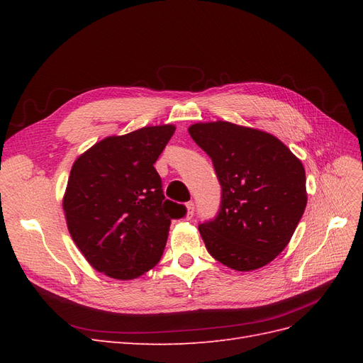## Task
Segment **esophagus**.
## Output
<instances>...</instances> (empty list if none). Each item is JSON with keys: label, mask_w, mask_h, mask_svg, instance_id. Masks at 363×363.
I'll return each mask as SVG.
<instances>
[{"label": "esophagus", "mask_w": 363, "mask_h": 363, "mask_svg": "<svg viewBox=\"0 0 363 363\" xmlns=\"http://www.w3.org/2000/svg\"><path fill=\"white\" fill-rule=\"evenodd\" d=\"M186 208H188V213H186V218H188V219H192L194 212H195V204H194L192 201L186 203Z\"/></svg>", "instance_id": "34e87169"}]
</instances>
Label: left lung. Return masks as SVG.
Here are the masks:
<instances>
[{
  "instance_id": "obj_1",
  "label": "left lung",
  "mask_w": 363,
  "mask_h": 363,
  "mask_svg": "<svg viewBox=\"0 0 363 363\" xmlns=\"http://www.w3.org/2000/svg\"><path fill=\"white\" fill-rule=\"evenodd\" d=\"M189 135L221 184L218 215L199 225L207 251L236 271L268 265L304 213L303 163L276 136L227 121L194 124Z\"/></svg>"
}]
</instances>
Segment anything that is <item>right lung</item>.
Listing matches in <instances>:
<instances>
[{"label": "right lung", "instance_id": "right-lung-1", "mask_svg": "<svg viewBox=\"0 0 363 363\" xmlns=\"http://www.w3.org/2000/svg\"><path fill=\"white\" fill-rule=\"evenodd\" d=\"M171 124L108 136L77 159L63 196L72 240L106 276L131 280L155 268L171 219L183 204L164 200L155 163L174 135Z\"/></svg>", "mask_w": 363, "mask_h": 363}]
</instances>
